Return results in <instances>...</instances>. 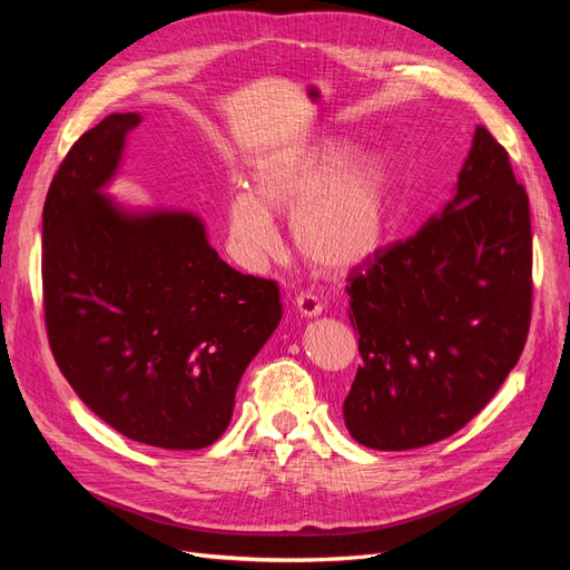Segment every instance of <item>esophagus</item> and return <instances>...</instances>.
Returning <instances> with one entry per match:
<instances>
[{"instance_id": "obj_1", "label": "esophagus", "mask_w": 570, "mask_h": 570, "mask_svg": "<svg viewBox=\"0 0 570 570\" xmlns=\"http://www.w3.org/2000/svg\"><path fill=\"white\" fill-rule=\"evenodd\" d=\"M295 308L304 318H314L323 312V304L314 295H308V292H302V295L295 297Z\"/></svg>"}]
</instances>
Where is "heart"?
<instances>
[{
    "instance_id": "b5f03b06",
    "label": "heart",
    "mask_w": 570,
    "mask_h": 570,
    "mask_svg": "<svg viewBox=\"0 0 570 570\" xmlns=\"http://www.w3.org/2000/svg\"><path fill=\"white\" fill-rule=\"evenodd\" d=\"M392 193V164L383 154H356L342 137L285 145L256 164L252 189L233 193L228 243L239 264L262 268L281 249L273 214H287L308 264L331 275L350 273L383 249Z\"/></svg>"
}]
</instances>
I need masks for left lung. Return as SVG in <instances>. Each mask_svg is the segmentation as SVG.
Here are the masks:
<instances>
[{"label":"left lung","mask_w":570,"mask_h":570,"mask_svg":"<svg viewBox=\"0 0 570 570\" xmlns=\"http://www.w3.org/2000/svg\"><path fill=\"white\" fill-rule=\"evenodd\" d=\"M358 366L350 435L404 452L454 435L497 394L525 347L532 235L507 149L478 126L454 199L347 285Z\"/></svg>","instance_id":"8db88e82"}]
</instances>
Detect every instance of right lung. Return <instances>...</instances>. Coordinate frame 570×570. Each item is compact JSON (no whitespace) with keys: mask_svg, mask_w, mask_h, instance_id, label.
<instances>
[{"mask_svg":"<svg viewBox=\"0 0 570 570\" xmlns=\"http://www.w3.org/2000/svg\"><path fill=\"white\" fill-rule=\"evenodd\" d=\"M140 114H111L66 154L42 212V295L63 377L120 435L202 450L283 316L278 283L230 268L189 212H128L105 189Z\"/></svg>","mask_w":570,"mask_h":570,"instance_id":"obj_1","label":"right lung"}]
</instances>
